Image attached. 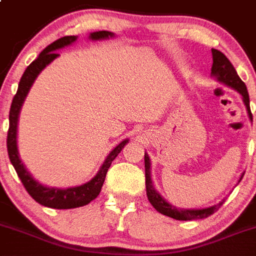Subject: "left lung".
I'll use <instances>...</instances> for the list:
<instances>
[{
    "label": "left lung",
    "mask_w": 256,
    "mask_h": 256,
    "mask_svg": "<svg viewBox=\"0 0 256 256\" xmlns=\"http://www.w3.org/2000/svg\"><path fill=\"white\" fill-rule=\"evenodd\" d=\"M212 63L211 68V77H214L217 82L222 83V84L228 86V87L232 88L236 92H238L242 97V102L246 107L248 114H249L250 121H252V114L250 111V100L249 93H248L246 86L241 80V78L238 76V72L234 68L231 62L228 60V56L217 49H212ZM145 186H146V196L152 206L158 212H160L162 214L172 217L174 220H179V221H192V220H200L206 218V217L211 216L212 214L217 211L222 204L225 202V200H222L217 204L214 206L206 207V208H179V207L170 204L166 200H164L160 196V193L158 192L154 188L152 179V163H150V158L148 152H145ZM244 173L241 174L238 182L242 179Z\"/></svg>",
    "instance_id": "1"
}]
</instances>
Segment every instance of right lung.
I'll return each mask as SVG.
<instances>
[{
	"mask_svg": "<svg viewBox=\"0 0 256 256\" xmlns=\"http://www.w3.org/2000/svg\"><path fill=\"white\" fill-rule=\"evenodd\" d=\"M114 38V32L111 31H94L90 32L88 39L92 42H98V40H107ZM78 36H63L60 39L56 40L50 45H48L44 50L39 54L36 59H35L30 66L26 68L24 72L22 77H21L20 83H18V92H16L15 97L11 104V108H10V128L8 134H7V152H8L10 160L12 163L14 168H15L16 173H18V178L21 179L24 187L26 188L28 194L36 200L38 204H42L45 207H50V208L56 210H69V208H77V207L86 206L94 200L97 196L101 192V188L104 186V178H106L107 170H108L112 162L114 160V158L120 154L121 150L124 149L126 144L128 142V139L122 140L118 145L114 148L107 155L104 159V164L101 166L100 170L97 172L94 176L87 183L80 186H76V187H68V188H56V187H48V186L42 184V183L38 182L34 176H31L30 172L25 166V164L21 160L20 154H18V116H20L21 107H22L24 101H25L26 96H28V90H30L31 86L35 82L42 69L45 66H49L54 59L59 56L56 50L63 49V48L69 46L73 42H77Z\"/></svg>",
	"mask_w": 256,
	"mask_h": 256,
	"instance_id": "1",
	"label": "right lung"
}]
</instances>
